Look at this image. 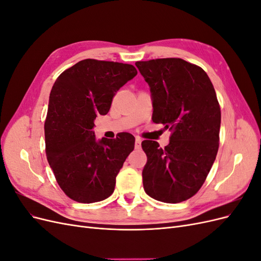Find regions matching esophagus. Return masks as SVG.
<instances>
[{
  "label": "esophagus",
  "mask_w": 261,
  "mask_h": 261,
  "mask_svg": "<svg viewBox=\"0 0 261 261\" xmlns=\"http://www.w3.org/2000/svg\"><path fill=\"white\" fill-rule=\"evenodd\" d=\"M140 147H141V138L136 137V139H135V148L136 149H140Z\"/></svg>",
  "instance_id": "1"
}]
</instances>
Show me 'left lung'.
<instances>
[{"label": "left lung", "instance_id": "left-lung-1", "mask_svg": "<svg viewBox=\"0 0 261 261\" xmlns=\"http://www.w3.org/2000/svg\"><path fill=\"white\" fill-rule=\"evenodd\" d=\"M135 65L151 92L152 121L172 132L164 149L153 140L141 143L145 192L162 202H181L199 191L218 153L221 111L215 88L201 67L185 60Z\"/></svg>", "mask_w": 261, "mask_h": 261}]
</instances>
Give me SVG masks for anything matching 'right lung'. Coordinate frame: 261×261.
Returning <instances> with one entry per match:
<instances>
[{
    "label": "right lung",
    "instance_id": "right-lung-1",
    "mask_svg": "<svg viewBox=\"0 0 261 261\" xmlns=\"http://www.w3.org/2000/svg\"><path fill=\"white\" fill-rule=\"evenodd\" d=\"M137 75L130 64L83 60L64 70L50 93L44 123L46 159L70 199L92 203L112 195L115 178L134 150L135 137L96 139L94 120L106 115L115 92Z\"/></svg>",
    "mask_w": 261,
    "mask_h": 261
}]
</instances>
